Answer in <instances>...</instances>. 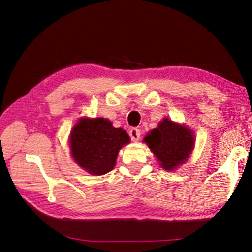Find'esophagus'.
Masks as SVG:
<instances>
[{
  "instance_id": "obj_1",
  "label": "esophagus",
  "mask_w": 252,
  "mask_h": 252,
  "mask_svg": "<svg viewBox=\"0 0 252 252\" xmlns=\"http://www.w3.org/2000/svg\"><path fill=\"white\" fill-rule=\"evenodd\" d=\"M129 134H130V137H131V140L133 142H137L138 140H140L141 131L138 130V129H136V127H132V129L129 132Z\"/></svg>"
}]
</instances>
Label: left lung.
Masks as SVG:
<instances>
[{"mask_svg": "<svg viewBox=\"0 0 252 252\" xmlns=\"http://www.w3.org/2000/svg\"><path fill=\"white\" fill-rule=\"evenodd\" d=\"M159 164L167 171H173L185 163L195 145L192 132L184 125H180L164 118L144 137Z\"/></svg>", "mask_w": 252, "mask_h": 252, "instance_id": "left-lung-1", "label": "left lung"}]
</instances>
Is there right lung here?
Here are the masks:
<instances>
[{
  "label": "right lung",
  "mask_w": 252,
  "mask_h": 252,
  "mask_svg": "<svg viewBox=\"0 0 252 252\" xmlns=\"http://www.w3.org/2000/svg\"><path fill=\"white\" fill-rule=\"evenodd\" d=\"M130 137L116 129L104 118H81L70 134V149L76 163L93 175H103L114 169L118 153Z\"/></svg>",
  "instance_id": "1"
}]
</instances>
